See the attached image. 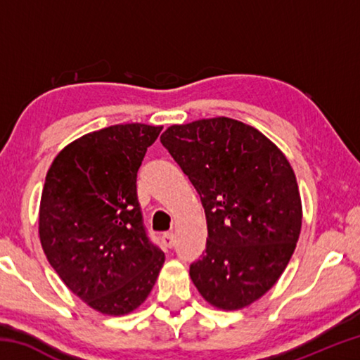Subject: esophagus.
Instances as JSON below:
<instances>
[{
    "label": "esophagus",
    "instance_id": "obj_1",
    "mask_svg": "<svg viewBox=\"0 0 360 360\" xmlns=\"http://www.w3.org/2000/svg\"><path fill=\"white\" fill-rule=\"evenodd\" d=\"M162 241H163V245H165V248L172 249L176 245V236H174L173 231H168V233L163 235L162 236Z\"/></svg>",
    "mask_w": 360,
    "mask_h": 360
}]
</instances>
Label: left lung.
I'll return each mask as SVG.
<instances>
[{
    "label": "left lung",
    "mask_w": 360,
    "mask_h": 360,
    "mask_svg": "<svg viewBox=\"0 0 360 360\" xmlns=\"http://www.w3.org/2000/svg\"><path fill=\"white\" fill-rule=\"evenodd\" d=\"M160 141L205 208L208 238L191 265L195 288L224 311L249 307L276 284L300 236L294 169L264 133L230 117L172 125Z\"/></svg>",
    "instance_id": "obj_1"
}]
</instances>
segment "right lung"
Wrapping results in <instances>:
<instances>
[{
  "instance_id": "right-lung-1",
  "label": "right lung",
  "mask_w": 360,
  "mask_h": 360,
  "mask_svg": "<svg viewBox=\"0 0 360 360\" xmlns=\"http://www.w3.org/2000/svg\"><path fill=\"white\" fill-rule=\"evenodd\" d=\"M162 127L119 124L58 152L46 174L39 240L72 294L108 316L141 307L165 254L143 227L136 173Z\"/></svg>"
}]
</instances>
